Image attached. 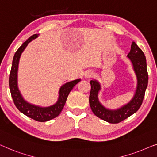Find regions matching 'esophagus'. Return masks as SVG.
<instances>
[{
	"instance_id": "obj_1",
	"label": "esophagus",
	"mask_w": 157,
	"mask_h": 157,
	"mask_svg": "<svg viewBox=\"0 0 157 157\" xmlns=\"http://www.w3.org/2000/svg\"><path fill=\"white\" fill-rule=\"evenodd\" d=\"M93 75H94L93 72H92L90 70H87L85 73V78H90V77H93Z\"/></svg>"
}]
</instances>
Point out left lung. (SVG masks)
Here are the masks:
<instances>
[{
	"mask_svg": "<svg viewBox=\"0 0 157 157\" xmlns=\"http://www.w3.org/2000/svg\"><path fill=\"white\" fill-rule=\"evenodd\" d=\"M127 57L129 58L137 79V85L134 95L126 105L115 110L108 109L100 103L98 99V93L101 90V85L96 80L90 81L91 90L89 102L93 113L110 124H118L135 113L141 107L145 91L148 85V72L147 60L142 50L133 41L131 49Z\"/></svg>",
	"mask_w": 157,
	"mask_h": 157,
	"instance_id": "left-lung-1",
	"label": "left lung"
}]
</instances>
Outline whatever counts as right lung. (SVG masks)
I'll use <instances>...</instances> for the list:
<instances>
[{"instance_id":"obj_1","label":"right lung","mask_w":157,"mask_h":157,"mask_svg":"<svg viewBox=\"0 0 157 157\" xmlns=\"http://www.w3.org/2000/svg\"><path fill=\"white\" fill-rule=\"evenodd\" d=\"M39 34H33L24 43H23V44L18 48L14 54L9 75V87L13 103L20 112L33 120L39 122H45L59 116L65 105L69 93L75 86V85H77L81 80L77 79L67 82L61 86L59 90V98L57 101L54 105L48 107H41L39 105H33L27 102L23 98L18 87V69L20 57L28 44L30 43L33 39L37 38Z\"/></svg>"}]
</instances>
